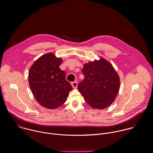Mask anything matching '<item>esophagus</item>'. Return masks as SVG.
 Segmentation results:
<instances>
[{
  "label": "esophagus",
  "mask_w": 153,
  "mask_h": 153,
  "mask_svg": "<svg viewBox=\"0 0 153 153\" xmlns=\"http://www.w3.org/2000/svg\"><path fill=\"white\" fill-rule=\"evenodd\" d=\"M71 85H72V87H73L74 88H76L77 87L78 83H77L76 81H74V82H72L71 83Z\"/></svg>",
  "instance_id": "34e87169"
}]
</instances>
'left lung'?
<instances>
[{
	"label": "left lung",
	"instance_id": "1",
	"mask_svg": "<svg viewBox=\"0 0 153 153\" xmlns=\"http://www.w3.org/2000/svg\"><path fill=\"white\" fill-rule=\"evenodd\" d=\"M84 78L78 84V91L85 102L94 108L103 109L114 101L119 91V76L112 65L100 57L85 63Z\"/></svg>",
	"mask_w": 153,
	"mask_h": 153
}]
</instances>
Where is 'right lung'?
Here are the masks:
<instances>
[{
	"label": "right lung",
	"instance_id": "right-lung-1",
	"mask_svg": "<svg viewBox=\"0 0 153 153\" xmlns=\"http://www.w3.org/2000/svg\"><path fill=\"white\" fill-rule=\"evenodd\" d=\"M62 61L53 53H48L37 59L29 71V85L35 99L49 109L65 103L72 90L66 80L65 72L59 68Z\"/></svg>",
	"mask_w": 153,
	"mask_h": 153
}]
</instances>
